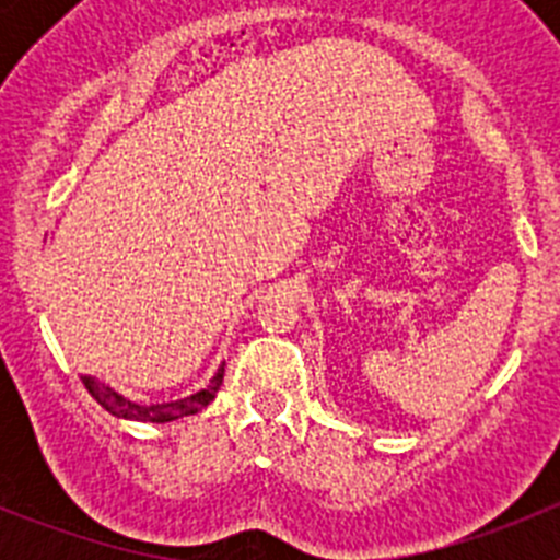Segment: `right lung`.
Here are the masks:
<instances>
[{"label": "right lung", "mask_w": 560, "mask_h": 560, "mask_svg": "<svg viewBox=\"0 0 560 560\" xmlns=\"http://www.w3.org/2000/svg\"><path fill=\"white\" fill-rule=\"evenodd\" d=\"M81 378H83V384H86L89 393L95 395L103 407H106L112 415H117V418L167 423V420H176V418H182V415H196L199 409H205L207 404L215 398V393H219L221 381H224V368L212 375L210 387L201 389V393L190 395V398H185V400H171V404H153V407H142V404H133V400L122 398V395H117L112 387L101 384V381L92 378V375H81Z\"/></svg>", "instance_id": "right-lung-1"}]
</instances>
